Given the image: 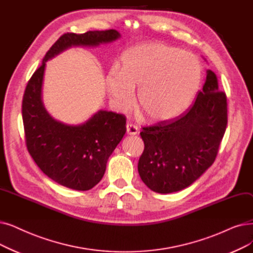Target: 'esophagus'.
Returning a JSON list of instances; mask_svg holds the SVG:
<instances>
[{
    "label": "esophagus",
    "mask_w": 253,
    "mask_h": 253,
    "mask_svg": "<svg viewBox=\"0 0 253 253\" xmlns=\"http://www.w3.org/2000/svg\"><path fill=\"white\" fill-rule=\"evenodd\" d=\"M126 131H127V134L135 135V134L138 133V128H137V126H135L133 124H127L126 125Z\"/></svg>",
    "instance_id": "34e87169"
}]
</instances>
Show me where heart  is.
Here are the masks:
<instances>
[{"label": "heart", "instance_id": "heart-1", "mask_svg": "<svg viewBox=\"0 0 253 253\" xmlns=\"http://www.w3.org/2000/svg\"><path fill=\"white\" fill-rule=\"evenodd\" d=\"M201 74V64L194 54L160 42H144L123 52L121 69L108 70L105 86L119 111L132 105L138 87V104L149 120L166 122L189 106Z\"/></svg>", "mask_w": 253, "mask_h": 253}]
</instances>
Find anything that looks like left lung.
I'll return each mask as SVG.
<instances>
[{
	"label": "left lung",
	"mask_w": 253,
	"mask_h": 253,
	"mask_svg": "<svg viewBox=\"0 0 253 253\" xmlns=\"http://www.w3.org/2000/svg\"><path fill=\"white\" fill-rule=\"evenodd\" d=\"M226 125V95L219 89L216 74L207 70L203 90L187 112L142 128L140 179L158 193L188 187L215 161Z\"/></svg>",
	"instance_id": "obj_1"
}]
</instances>
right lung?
Instances as JSON below:
<instances>
[{"label": "right lung", "mask_w": 253, "mask_h": 253, "mask_svg": "<svg viewBox=\"0 0 253 253\" xmlns=\"http://www.w3.org/2000/svg\"><path fill=\"white\" fill-rule=\"evenodd\" d=\"M120 37L116 30L62 35L27 84L23 121L28 151L48 178L67 188L84 191L100 182L109 156L126 132V118L100 109L80 125H67L53 119L42 100L46 62L70 47H94Z\"/></svg>", "instance_id": "1"}]
</instances>
